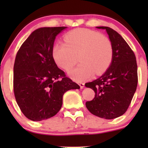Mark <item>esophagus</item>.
<instances>
[{
  "label": "esophagus",
  "instance_id": "34e87169",
  "mask_svg": "<svg viewBox=\"0 0 148 148\" xmlns=\"http://www.w3.org/2000/svg\"><path fill=\"white\" fill-rule=\"evenodd\" d=\"M78 84L80 86V89H83L84 87V84L82 83V82H79Z\"/></svg>",
  "mask_w": 148,
  "mask_h": 148
}]
</instances>
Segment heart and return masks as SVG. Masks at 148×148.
I'll return each instance as SVG.
<instances>
[{"instance_id":"obj_1","label":"heart","mask_w":148,"mask_h":148,"mask_svg":"<svg viewBox=\"0 0 148 148\" xmlns=\"http://www.w3.org/2000/svg\"><path fill=\"white\" fill-rule=\"evenodd\" d=\"M65 43L53 47V56L59 66L69 71L78 61L79 65L69 72L77 82L100 75L108 69L112 60L113 49L108 37L97 31L79 28L64 36Z\"/></svg>"}]
</instances>
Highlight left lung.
Segmentation results:
<instances>
[{"instance_id":"1","label":"left lung","mask_w":148,"mask_h":148,"mask_svg":"<svg viewBox=\"0 0 148 148\" xmlns=\"http://www.w3.org/2000/svg\"><path fill=\"white\" fill-rule=\"evenodd\" d=\"M105 29L112 42L113 56L111 64L99 78L85 86L93 89L95 97L86 102V107L94 115L111 120L125 114L138 86V66L133 51L114 30Z\"/></svg>"}]
</instances>
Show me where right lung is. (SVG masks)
Wrapping results in <instances>:
<instances>
[{
  "instance_id": "obj_1",
  "label": "right lung",
  "mask_w": 148,
  "mask_h": 148,
  "mask_svg": "<svg viewBox=\"0 0 148 148\" xmlns=\"http://www.w3.org/2000/svg\"><path fill=\"white\" fill-rule=\"evenodd\" d=\"M67 27L35 30L18 51L13 66V92L23 114L32 121L52 117L62 106L63 95L79 89L66 77L53 57L56 36Z\"/></svg>"
}]
</instances>
